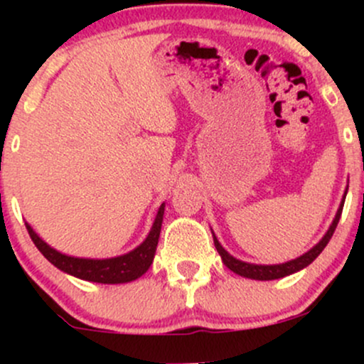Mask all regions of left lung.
<instances>
[{
    "mask_svg": "<svg viewBox=\"0 0 364 364\" xmlns=\"http://www.w3.org/2000/svg\"><path fill=\"white\" fill-rule=\"evenodd\" d=\"M346 195H348V188H346L341 205L336 212V217H333L332 224H330V228L327 229V232H325L323 237H321L318 243L313 246L311 250H308L306 253H303L301 257L294 258V260L284 262V263H274V265H262V263H250V262L237 260L236 257H232L231 253H228V250H224V246L219 243V240H217L214 231H212L215 250L219 252L220 258H223V262H224V265L228 267L229 270H232L235 274L241 275V277L253 279V281H274V279H281V277H286V275L299 272V270H303L304 267L310 265V263L315 260V258L318 257L321 252H323L325 246H327L330 237H332V235H333V231H336L337 224H339V219H341V214H342V207H344Z\"/></svg>",
    "mask_w": 364,
    "mask_h": 364,
    "instance_id": "obj_1",
    "label": "left lung"
}]
</instances>
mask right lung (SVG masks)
<instances>
[{"instance_id":"obj_1","label":"right lung","mask_w":364,"mask_h":364,"mask_svg":"<svg viewBox=\"0 0 364 364\" xmlns=\"http://www.w3.org/2000/svg\"><path fill=\"white\" fill-rule=\"evenodd\" d=\"M164 208L166 203H162V205L159 207L156 219H154V224L152 228H150L147 237H145L136 248H133L132 252L124 255H118V257L111 258H80L61 253L46 243L43 237L32 229L31 224L25 223V225H27L28 235H31L37 250H39L56 269H60L61 272L89 282L124 284L136 281V279L141 277V275L150 269V265H152L159 243V235H161Z\"/></svg>"}]
</instances>
